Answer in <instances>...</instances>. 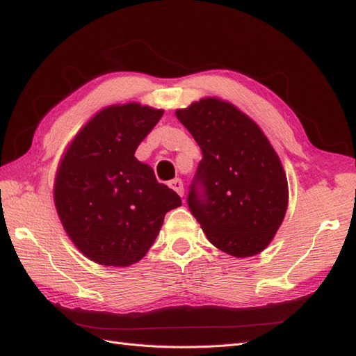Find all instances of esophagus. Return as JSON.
Returning a JSON list of instances; mask_svg holds the SVG:
<instances>
[{
  "label": "esophagus",
  "instance_id": "esophagus-1",
  "mask_svg": "<svg viewBox=\"0 0 356 356\" xmlns=\"http://www.w3.org/2000/svg\"><path fill=\"white\" fill-rule=\"evenodd\" d=\"M168 186H169L172 190H175L179 196H184V184H182V181H181L179 178H175V179L169 181Z\"/></svg>",
  "mask_w": 356,
  "mask_h": 356
}]
</instances>
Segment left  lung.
Here are the masks:
<instances>
[{"label": "left lung", "mask_w": 356, "mask_h": 356, "mask_svg": "<svg viewBox=\"0 0 356 356\" xmlns=\"http://www.w3.org/2000/svg\"><path fill=\"white\" fill-rule=\"evenodd\" d=\"M202 149L187 204L218 250L251 257L270 243L286 212L288 182L267 138L229 102L207 98L178 110Z\"/></svg>", "instance_id": "1"}]
</instances>
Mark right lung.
<instances>
[{
    "label": "right lung",
    "mask_w": 356,
    "mask_h": 356,
    "mask_svg": "<svg viewBox=\"0 0 356 356\" xmlns=\"http://www.w3.org/2000/svg\"><path fill=\"white\" fill-rule=\"evenodd\" d=\"M163 115L139 104L96 114L74 138L55 182L59 218L92 261L126 267L141 260L181 197L135 157Z\"/></svg>",
    "instance_id": "add662e5"
}]
</instances>
